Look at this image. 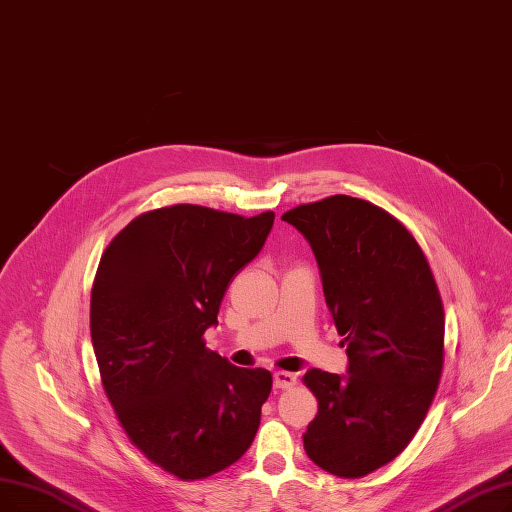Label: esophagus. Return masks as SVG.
<instances>
[{"instance_id": "34e87169", "label": "esophagus", "mask_w": 512, "mask_h": 512, "mask_svg": "<svg viewBox=\"0 0 512 512\" xmlns=\"http://www.w3.org/2000/svg\"><path fill=\"white\" fill-rule=\"evenodd\" d=\"M295 385H297V376H295L293 372L280 370V372L274 374V387H276V389H291V387H295Z\"/></svg>"}]
</instances>
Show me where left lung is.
I'll return each mask as SVG.
<instances>
[{
	"label": "left lung",
	"mask_w": 512,
	"mask_h": 512,
	"mask_svg": "<svg viewBox=\"0 0 512 512\" xmlns=\"http://www.w3.org/2000/svg\"><path fill=\"white\" fill-rule=\"evenodd\" d=\"M311 244L349 376H303L318 414L303 448L320 469L358 479L406 450L443 372L446 311L412 232L385 209L335 194L282 215Z\"/></svg>",
	"instance_id": "8db88e82"
}]
</instances>
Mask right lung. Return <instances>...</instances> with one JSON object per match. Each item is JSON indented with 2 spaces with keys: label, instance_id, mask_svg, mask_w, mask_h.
<instances>
[{
  "label": "right lung",
  "instance_id": "1",
  "mask_svg": "<svg viewBox=\"0 0 512 512\" xmlns=\"http://www.w3.org/2000/svg\"><path fill=\"white\" fill-rule=\"evenodd\" d=\"M272 226L274 211L161 207L131 219L98 263L90 330L104 393L133 448L182 481L228 469L259 429L272 372L228 364L205 330Z\"/></svg>",
  "mask_w": 512,
  "mask_h": 512
}]
</instances>
